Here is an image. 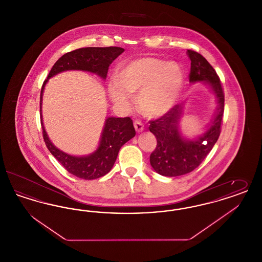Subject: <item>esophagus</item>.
I'll return each instance as SVG.
<instances>
[{"label": "esophagus", "instance_id": "1", "mask_svg": "<svg viewBox=\"0 0 262 262\" xmlns=\"http://www.w3.org/2000/svg\"><path fill=\"white\" fill-rule=\"evenodd\" d=\"M134 125H135V128H136L137 133H141V132L144 130V125H142V123L139 122V121H136L134 123Z\"/></svg>", "mask_w": 262, "mask_h": 262}]
</instances>
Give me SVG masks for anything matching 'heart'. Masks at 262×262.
Listing matches in <instances>:
<instances>
[{"instance_id":"obj_1","label":"heart","mask_w":262,"mask_h":262,"mask_svg":"<svg viewBox=\"0 0 262 262\" xmlns=\"http://www.w3.org/2000/svg\"><path fill=\"white\" fill-rule=\"evenodd\" d=\"M184 79L178 63L143 57L127 62L119 71L117 83L109 86V94L115 103L122 106L128 105L126 94L137 95V107L142 115L160 118L174 107Z\"/></svg>"}]
</instances>
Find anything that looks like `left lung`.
Returning <instances> with one entry per match:
<instances>
[{
    "instance_id": "8db88e82",
    "label": "left lung",
    "mask_w": 262,
    "mask_h": 262,
    "mask_svg": "<svg viewBox=\"0 0 262 262\" xmlns=\"http://www.w3.org/2000/svg\"><path fill=\"white\" fill-rule=\"evenodd\" d=\"M187 54L190 60L189 82L207 85L216 98L217 107L204 133L191 139L183 135L180 126L184 103L150 122L149 130L157 139V146L150 155V165L165 177L182 176L198 168L215 145L221 130L225 99L220 79L203 56L191 50H187Z\"/></svg>"
}]
</instances>
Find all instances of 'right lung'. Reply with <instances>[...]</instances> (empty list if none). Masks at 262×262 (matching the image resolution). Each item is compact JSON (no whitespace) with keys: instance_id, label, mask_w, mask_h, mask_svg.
Segmentation results:
<instances>
[{"instance_id":"add662e5","label":"right lung","mask_w":262,"mask_h":262,"mask_svg":"<svg viewBox=\"0 0 262 262\" xmlns=\"http://www.w3.org/2000/svg\"><path fill=\"white\" fill-rule=\"evenodd\" d=\"M125 49L120 47H88L69 52L62 56L51 69L40 94V119L43 137L51 154L72 174L84 180H94L108 174L116 162L120 148L136 136L133 120L108 117L101 133L99 145L88 155L75 156L59 149L53 144L45 130L42 117V100L45 85L54 75L67 71H82L106 79L109 66Z\"/></svg>"}]
</instances>
